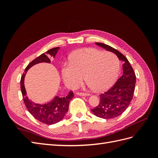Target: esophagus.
<instances>
[{"label":"esophagus","mask_w":158,"mask_h":158,"mask_svg":"<svg viewBox=\"0 0 158 158\" xmlns=\"http://www.w3.org/2000/svg\"><path fill=\"white\" fill-rule=\"evenodd\" d=\"M77 95L79 96H89V94H86V93H83V92H76Z\"/></svg>","instance_id":"34e87169"}]
</instances>
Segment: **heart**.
<instances>
[{
	"mask_svg": "<svg viewBox=\"0 0 158 158\" xmlns=\"http://www.w3.org/2000/svg\"><path fill=\"white\" fill-rule=\"evenodd\" d=\"M120 62L111 52L94 48L79 49L70 56V62H64L62 75L65 84L72 89L81 84L83 75L89 85L102 92L113 85L119 71Z\"/></svg>",
	"mask_w": 158,
	"mask_h": 158,
	"instance_id": "1",
	"label": "heart"
}]
</instances>
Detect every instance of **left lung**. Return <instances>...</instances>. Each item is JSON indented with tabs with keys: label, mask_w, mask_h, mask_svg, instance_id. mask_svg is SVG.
<instances>
[{
	"label": "left lung",
	"mask_w": 158,
	"mask_h": 158,
	"mask_svg": "<svg viewBox=\"0 0 158 158\" xmlns=\"http://www.w3.org/2000/svg\"><path fill=\"white\" fill-rule=\"evenodd\" d=\"M96 44L115 53L119 60L125 62L123 64L122 76L109 90L100 94L98 105L91 109L95 115L100 118H115L125 111L132 101L136 84L135 73L128 60L122 53L104 43H96Z\"/></svg>",
	"instance_id": "1"
}]
</instances>
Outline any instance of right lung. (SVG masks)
<instances>
[{
    "label": "right lung",
    "instance_id": "right-lung-1",
    "mask_svg": "<svg viewBox=\"0 0 158 158\" xmlns=\"http://www.w3.org/2000/svg\"><path fill=\"white\" fill-rule=\"evenodd\" d=\"M59 48H52L48 50L47 52L42 53L36 59L33 60L26 66L25 73H23L21 80H20L22 94L26 109L36 119L41 123L48 124V125L56 123L63 119L65 114L69 110L70 100L74 97L73 92L70 91L68 95L65 97H62V98L56 96L51 102L45 104V105H39V104H36L31 101L27 97L24 88V77L27 70L35 64L40 62L50 63L49 58L50 57H55Z\"/></svg>",
    "mask_w": 158,
    "mask_h": 158
}]
</instances>
